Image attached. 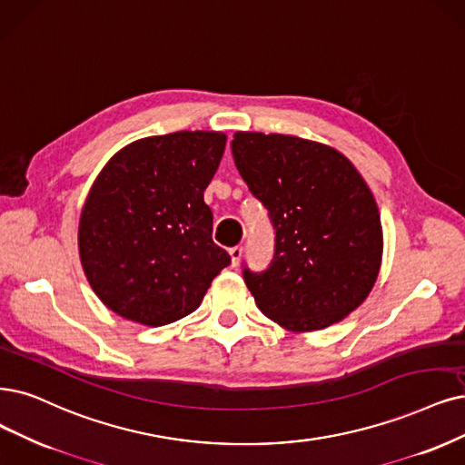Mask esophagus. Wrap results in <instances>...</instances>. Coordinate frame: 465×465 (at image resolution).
Returning <instances> with one entry per match:
<instances>
[{"mask_svg":"<svg viewBox=\"0 0 465 465\" xmlns=\"http://www.w3.org/2000/svg\"><path fill=\"white\" fill-rule=\"evenodd\" d=\"M230 256H232V264L237 266L239 261H242V256H243V247H242V245L232 247V249H230Z\"/></svg>","mask_w":465,"mask_h":465,"instance_id":"1","label":"esophagus"}]
</instances>
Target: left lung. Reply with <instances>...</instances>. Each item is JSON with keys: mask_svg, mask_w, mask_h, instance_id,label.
Here are the masks:
<instances>
[{"mask_svg": "<svg viewBox=\"0 0 465 465\" xmlns=\"http://www.w3.org/2000/svg\"><path fill=\"white\" fill-rule=\"evenodd\" d=\"M233 161L276 230L262 272L243 262L256 306L291 331H314L366 301L383 233L370 187L339 151L283 134L237 132Z\"/></svg>", "mask_w": 465, "mask_h": 465, "instance_id": "left-lung-1", "label": "left lung"}]
</instances>
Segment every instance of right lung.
<instances>
[{
  "mask_svg": "<svg viewBox=\"0 0 465 465\" xmlns=\"http://www.w3.org/2000/svg\"><path fill=\"white\" fill-rule=\"evenodd\" d=\"M226 147L220 132L153 135L120 149L84 203L78 249L113 312L166 325L197 311L230 254L213 242L203 193Z\"/></svg>",
  "mask_w": 465,
  "mask_h": 465,
  "instance_id": "add662e5",
  "label": "right lung"
}]
</instances>
